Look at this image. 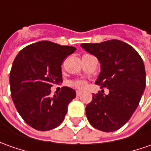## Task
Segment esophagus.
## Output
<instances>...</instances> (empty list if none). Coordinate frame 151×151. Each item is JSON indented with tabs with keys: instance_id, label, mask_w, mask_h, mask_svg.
<instances>
[{
	"instance_id": "1",
	"label": "esophagus",
	"mask_w": 151,
	"mask_h": 151,
	"mask_svg": "<svg viewBox=\"0 0 151 151\" xmlns=\"http://www.w3.org/2000/svg\"><path fill=\"white\" fill-rule=\"evenodd\" d=\"M81 95V91H76V96H80Z\"/></svg>"
}]
</instances>
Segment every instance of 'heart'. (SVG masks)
Masks as SVG:
<instances>
[{
    "mask_svg": "<svg viewBox=\"0 0 151 151\" xmlns=\"http://www.w3.org/2000/svg\"><path fill=\"white\" fill-rule=\"evenodd\" d=\"M70 85L73 87H76L79 89V90H84L86 89L87 86V84L86 81H82V80H77V81H70Z\"/></svg>",
    "mask_w": 151,
    "mask_h": 151,
    "instance_id": "b5f03b06",
    "label": "heart"
}]
</instances>
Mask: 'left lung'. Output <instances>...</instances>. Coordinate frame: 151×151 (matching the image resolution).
<instances>
[{"instance_id": "left-lung-1", "label": "left lung", "mask_w": 151, "mask_h": 151, "mask_svg": "<svg viewBox=\"0 0 151 151\" xmlns=\"http://www.w3.org/2000/svg\"><path fill=\"white\" fill-rule=\"evenodd\" d=\"M81 46L101 63L96 84L109 89L108 95H93L86 107L88 120L94 128L105 132L119 130L130 120L144 93V62L131 45L121 40L82 43Z\"/></svg>"}]
</instances>
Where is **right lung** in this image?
Returning <instances> with one entry per match:
<instances>
[{"label":"right lung","instance_id":"right-lung-1","mask_svg":"<svg viewBox=\"0 0 151 151\" xmlns=\"http://www.w3.org/2000/svg\"><path fill=\"white\" fill-rule=\"evenodd\" d=\"M76 48L42 40L17 54L10 73L14 105L26 124L35 130L55 129L64 120L76 91L64 86L50 96V87L62 82L61 64Z\"/></svg>","mask_w":151,"mask_h":151}]
</instances>
